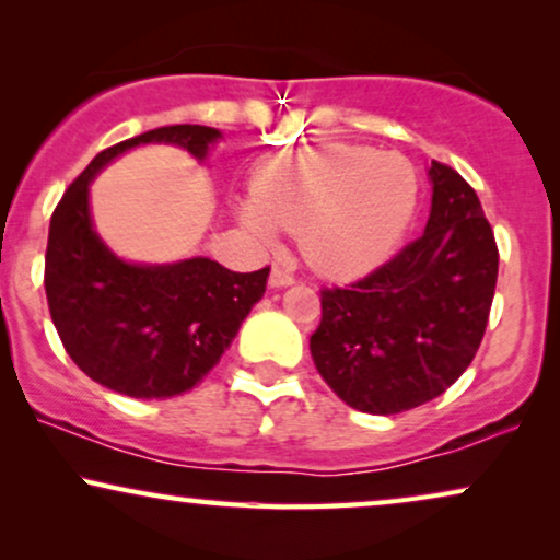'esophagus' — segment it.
<instances>
[{"mask_svg": "<svg viewBox=\"0 0 560 560\" xmlns=\"http://www.w3.org/2000/svg\"><path fill=\"white\" fill-rule=\"evenodd\" d=\"M295 282V275L288 270V267H280L275 265L272 272H270V288H285V285H293Z\"/></svg>", "mask_w": 560, "mask_h": 560, "instance_id": "esophagus-1", "label": "esophagus"}]
</instances>
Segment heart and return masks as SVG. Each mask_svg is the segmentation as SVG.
<instances>
[{
    "label": "heart",
    "instance_id": "1",
    "mask_svg": "<svg viewBox=\"0 0 560 560\" xmlns=\"http://www.w3.org/2000/svg\"><path fill=\"white\" fill-rule=\"evenodd\" d=\"M416 203L408 158L366 144H318L265 160L240 217L265 244L278 229L301 234L303 255L320 272L359 275L393 255Z\"/></svg>",
    "mask_w": 560,
    "mask_h": 560
}]
</instances>
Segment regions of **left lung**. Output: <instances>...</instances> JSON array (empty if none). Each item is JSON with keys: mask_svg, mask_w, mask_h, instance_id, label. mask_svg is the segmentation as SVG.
<instances>
[{"mask_svg": "<svg viewBox=\"0 0 560 560\" xmlns=\"http://www.w3.org/2000/svg\"><path fill=\"white\" fill-rule=\"evenodd\" d=\"M423 234L347 288L320 290L311 357L326 385L372 416L446 393L477 354L492 308L494 232L454 167L431 163Z\"/></svg>", "mask_w": 560, "mask_h": 560, "instance_id": "left-lung-1", "label": "left lung"}]
</instances>
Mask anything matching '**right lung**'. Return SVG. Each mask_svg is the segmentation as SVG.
<instances>
[{
  "instance_id": "right-lung-1",
  "label": "right lung",
  "mask_w": 560,
  "mask_h": 560,
  "mask_svg": "<svg viewBox=\"0 0 560 560\" xmlns=\"http://www.w3.org/2000/svg\"><path fill=\"white\" fill-rule=\"evenodd\" d=\"M219 137L213 127L173 125L106 148L52 211L45 252L50 318L79 370L114 393L163 400L198 385L262 298L270 267L232 272L209 257L125 262L91 226L89 183L137 144H180L203 160Z\"/></svg>"
}]
</instances>
